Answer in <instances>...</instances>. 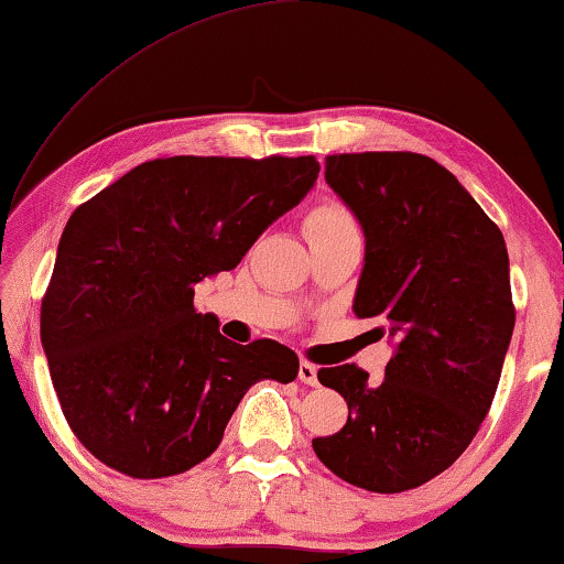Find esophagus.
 I'll list each match as a JSON object with an SVG mask.
<instances>
[{"instance_id": "obj_1", "label": "esophagus", "mask_w": 564, "mask_h": 564, "mask_svg": "<svg viewBox=\"0 0 564 564\" xmlns=\"http://www.w3.org/2000/svg\"><path fill=\"white\" fill-rule=\"evenodd\" d=\"M297 377L300 382L305 384H318V367L313 365V361H300V369H297Z\"/></svg>"}]
</instances>
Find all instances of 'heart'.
<instances>
[{"label": "heart", "instance_id": "b5f03b06", "mask_svg": "<svg viewBox=\"0 0 564 564\" xmlns=\"http://www.w3.org/2000/svg\"><path fill=\"white\" fill-rule=\"evenodd\" d=\"M344 228H357L351 213L346 210L344 205H338L336 199H323L307 213L305 218V234L311 236H321V234H334V230H344Z\"/></svg>", "mask_w": 564, "mask_h": 564}]
</instances>
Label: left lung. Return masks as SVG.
Instances as JSON below:
<instances>
[{
    "label": "left lung",
    "mask_w": 564,
    "mask_h": 564,
    "mask_svg": "<svg viewBox=\"0 0 564 564\" xmlns=\"http://www.w3.org/2000/svg\"><path fill=\"white\" fill-rule=\"evenodd\" d=\"M328 187L365 230L354 313L395 341L384 380L357 365L321 369L346 426L313 438L330 473L403 492L444 473L490 411L516 311L508 251L457 176L411 151L326 156Z\"/></svg>",
    "instance_id": "8db88e82"
}]
</instances>
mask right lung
<instances>
[{"instance_id":"add662e5","label":"right lung","mask_w":564,"mask_h":564,"mask_svg":"<svg viewBox=\"0 0 564 564\" xmlns=\"http://www.w3.org/2000/svg\"><path fill=\"white\" fill-rule=\"evenodd\" d=\"M318 172L315 156L153 159L72 213L41 341L61 411L99 462L138 480L187 473L218 449L251 384L295 380V351L228 341L192 300Z\"/></svg>"}]
</instances>
